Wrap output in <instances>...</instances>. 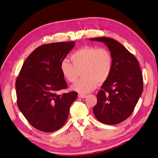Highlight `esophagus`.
<instances>
[{
  "mask_svg": "<svg viewBox=\"0 0 158 158\" xmlns=\"http://www.w3.org/2000/svg\"><path fill=\"white\" fill-rule=\"evenodd\" d=\"M86 96H87V95L85 94H78V97L80 98H85Z\"/></svg>",
  "mask_w": 158,
  "mask_h": 158,
  "instance_id": "obj_1",
  "label": "esophagus"
}]
</instances>
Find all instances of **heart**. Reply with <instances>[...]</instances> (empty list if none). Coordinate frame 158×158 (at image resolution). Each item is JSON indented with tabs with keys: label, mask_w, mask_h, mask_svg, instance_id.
I'll return each mask as SVG.
<instances>
[{
	"label": "heart",
	"mask_w": 158,
	"mask_h": 158,
	"mask_svg": "<svg viewBox=\"0 0 158 158\" xmlns=\"http://www.w3.org/2000/svg\"><path fill=\"white\" fill-rule=\"evenodd\" d=\"M70 59L73 64L66 59L61 61L60 71L64 78L71 83L76 82L82 71L83 77L72 86V89L80 94L94 90L98 82H106L111 73L113 57L105 48L85 47L72 54Z\"/></svg>",
	"instance_id": "obj_1"
}]
</instances>
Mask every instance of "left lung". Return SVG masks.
I'll return each mask as SVG.
<instances>
[{
	"mask_svg": "<svg viewBox=\"0 0 158 158\" xmlns=\"http://www.w3.org/2000/svg\"><path fill=\"white\" fill-rule=\"evenodd\" d=\"M89 40L104 43L113 61L111 73L97 94L98 102L93 112L101 123L117 125L131 115L142 93L143 77L139 63L116 40L106 37Z\"/></svg>",
	"mask_w": 158,
	"mask_h": 158,
	"instance_id": "1",
	"label": "left lung"
}]
</instances>
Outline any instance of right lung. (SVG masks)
<instances>
[{"mask_svg":"<svg viewBox=\"0 0 158 158\" xmlns=\"http://www.w3.org/2000/svg\"><path fill=\"white\" fill-rule=\"evenodd\" d=\"M74 41L52 43L38 47L28 56L16 81L17 104L30 125L42 132L59 130L67 120L78 93L59 95L67 84L60 64Z\"/></svg>","mask_w":158,"mask_h":158,"instance_id":"1","label":"right lung"}]
</instances>
